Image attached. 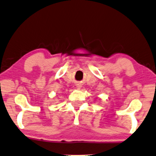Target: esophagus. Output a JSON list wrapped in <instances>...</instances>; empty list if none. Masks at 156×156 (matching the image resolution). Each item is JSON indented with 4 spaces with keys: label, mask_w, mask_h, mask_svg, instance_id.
<instances>
[{
    "label": "esophagus",
    "mask_w": 156,
    "mask_h": 156,
    "mask_svg": "<svg viewBox=\"0 0 156 156\" xmlns=\"http://www.w3.org/2000/svg\"><path fill=\"white\" fill-rule=\"evenodd\" d=\"M78 88H80V87H78Z\"/></svg>",
    "instance_id": "34e87169"
}]
</instances>
